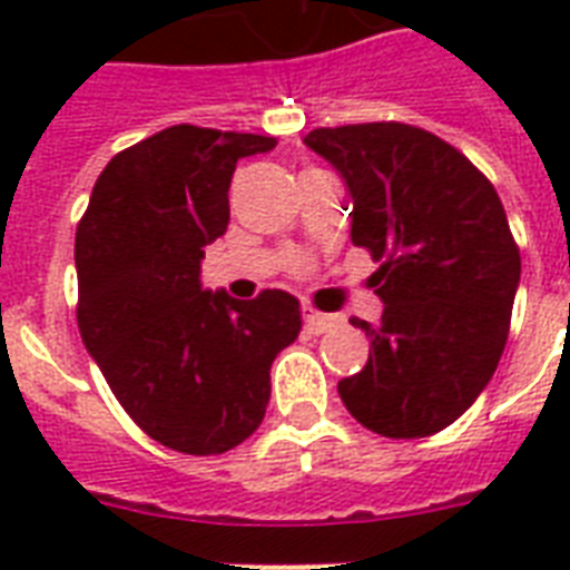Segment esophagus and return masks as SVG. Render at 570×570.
Wrapping results in <instances>:
<instances>
[{
  "label": "esophagus",
  "mask_w": 570,
  "mask_h": 570,
  "mask_svg": "<svg viewBox=\"0 0 570 570\" xmlns=\"http://www.w3.org/2000/svg\"><path fill=\"white\" fill-rule=\"evenodd\" d=\"M302 313H304V328L311 331V334H325V331H334L340 325L337 316L316 311L313 304H304Z\"/></svg>",
  "instance_id": "esophagus-1"
}]
</instances>
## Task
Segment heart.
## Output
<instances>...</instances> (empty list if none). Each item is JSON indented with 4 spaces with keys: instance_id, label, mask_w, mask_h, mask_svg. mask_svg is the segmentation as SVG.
I'll use <instances>...</instances> for the list:
<instances>
[{
    "instance_id": "1",
    "label": "heart",
    "mask_w": 570,
    "mask_h": 570,
    "mask_svg": "<svg viewBox=\"0 0 570 570\" xmlns=\"http://www.w3.org/2000/svg\"><path fill=\"white\" fill-rule=\"evenodd\" d=\"M286 266L293 268V272H304V268H307V257L298 254V250H289V254H286Z\"/></svg>"
}]
</instances>
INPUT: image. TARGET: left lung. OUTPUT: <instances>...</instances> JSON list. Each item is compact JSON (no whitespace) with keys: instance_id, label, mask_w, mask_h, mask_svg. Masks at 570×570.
<instances>
[{"instance_id":"left-lung-1","label":"left lung","mask_w":570,"mask_h":570,"mask_svg":"<svg viewBox=\"0 0 570 570\" xmlns=\"http://www.w3.org/2000/svg\"><path fill=\"white\" fill-rule=\"evenodd\" d=\"M352 195V242L379 263L384 302L370 361L337 384L348 414L381 438L455 423L494 375L512 325L521 250L485 174L429 129L375 120L304 138Z\"/></svg>"}]
</instances>
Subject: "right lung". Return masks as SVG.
Instances as JSON below:
<instances>
[{"instance_id":"add662e5","label":"right lung","mask_w":570,"mask_h":570,"mask_svg":"<svg viewBox=\"0 0 570 570\" xmlns=\"http://www.w3.org/2000/svg\"><path fill=\"white\" fill-rule=\"evenodd\" d=\"M272 136L177 124L120 150L76 227V322L132 423L168 450L222 455L257 432L268 370L302 331L284 289H200L204 245L230 222L233 171Z\"/></svg>"}]
</instances>
